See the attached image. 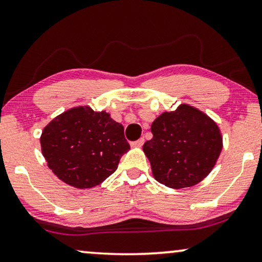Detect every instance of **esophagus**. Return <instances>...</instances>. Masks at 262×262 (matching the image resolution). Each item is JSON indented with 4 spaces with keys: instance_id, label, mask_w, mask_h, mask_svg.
<instances>
[{
    "instance_id": "esophagus-1",
    "label": "esophagus",
    "mask_w": 262,
    "mask_h": 262,
    "mask_svg": "<svg viewBox=\"0 0 262 262\" xmlns=\"http://www.w3.org/2000/svg\"><path fill=\"white\" fill-rule=\"evenodd\" d=\"M143 143H144V138H139V139H137V141L131 142V145L135 148H139L143 145Z\"/></svg>"
}]
</instances>
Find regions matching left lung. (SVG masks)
Here are the masks:
<instances>
[{
  "label": "left lung",
  "instance_id": "1",
  "mask_svg": "<svg viewBox=\"0 0 262 262\" xmlns=\"http://www.w3.org/2000/svg\"><path fill=\"white\" fill-rule=\"evenodd\" d=\"M152 138L143 145L151 172L172 189L193 186L206 178L223 149L220 130L208 115L188 104L165 112L151 124Z\"/></svg>",
  "mask_w": 262,
  "mask_h": 262
}]
</instances>
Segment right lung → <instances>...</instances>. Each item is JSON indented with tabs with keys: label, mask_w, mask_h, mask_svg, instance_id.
Returning <instances> with one entry per match:
<instances>
[{
	"label": "right lung",
	"mask_w": 262,
	"mask_h": 262,
	"mask_svg": "<svg viewBox=\"0 0 262 262\" xmlns=\"http://www.w3.org/2000/svg\"><path fill=\"white\" fill-rule=\"evenodd\" d=\"M40 147L57 178L74 188L89 189L113 174L130 144L123 125L104 111L85 106L53 119L42 132Z\"/></svg>",
	"instance_id": "right-lung-1"
}]
</instances>
